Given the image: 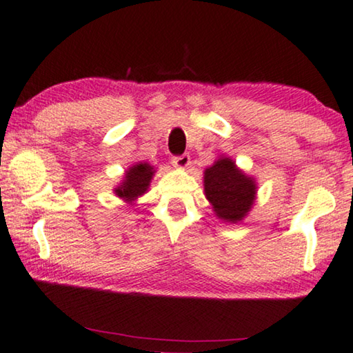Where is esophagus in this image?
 <instances>
[{
	"label": "esophagus",
	"mask_w": 353,
	"mask_h": 353,
	"mask_svg": "<svg viewBox=\"0 0 353 353\" xmlns=\"http://www.w3.org/2000/svg\"><path fill=\"white\" fill-rule=\"evenodd\" d=\"M172 164L178 168H186L189 164H191V157H189L188 154L175 156V157H172Z\"/></svg>",
	"instance_id": "esophagus-1"
}]
</instances>
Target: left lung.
I'll use <instances>...</instances> for the list:
<instances>
[{
    "instance_id": "obj_1",
    "label": "left lung",
    "mask_w": 353,
    "mask_h": 353,
    "mask_svg": "<svg viewBox=\"0 0 353 353\" xmlns=\"http://www.w3.org/2000/svg\"><path fill=\"white\" fill-rule=\"evenodd\" d=\"M205 197L219 219L236 224L247 216L256 199L254 178L245 175L229 157H219L203 172Z\"/></svg>"
}]
</instances>
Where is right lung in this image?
I'll list each match as a JSON object with an SVG mask.
<instances>
[{
    "label": "right lung",
    "mask_w": 353,
    "mask_h": 353,
    "mask_svg": "<svg viewBox=\"0 0 353 353\" xmlns=\"http://www.w3.org/2000/svg\"><path fill=\"white\" fill-rule=\"evenodd\" d=\"M152 175H154V168L148 162H140V164L132 165L125 172V176L121 185L114 188V194L117 197L124 199L125 202L132 203L137 197L143 196L148 191Z\"/></svg>",
    "instance_id": "1"
}]
</instances>
